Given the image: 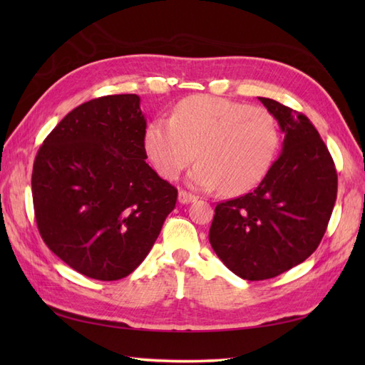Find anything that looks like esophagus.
Returning a JSON list of instances; mask_svg holds the SVG:
<instances>
[{
    "instance_id": "1",
    "label": "esophagus",
    "mask_w": 365,
    "mask_h": 365,
    "mask_svg": "<svg viewBox=\"0 0 365 365\" xmlns=\"http://www.w3.org/2000/svg\"><path fill=\"white\" fill-rule=\"evenodd\" d=\"M197 199V196L191 195V192L185 191V190H180L178 191V202L180 204H190V202H195V200Z\"/></svg>"
}]
</instances>
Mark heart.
Returning a JSON list of instances; mask_svg holds the SVG:
<instances>
[{
  "label": "heart",
  "mask_w": 365,
  "mask_h": 365,
  "mask_svg": "<svg viewBox=\"0 0 365 365\" xmlns=\"http://www.w3.org/2000/svg\"><path fill=\"white\" fill-rule=\"evenodd\" d=\"M145 152L157 173L173 180L199 160L190 182L235 196L257 187L277 150L276 122L260 106L213 96L178 102L170 120L149 123Z\"/></svg>",
  "instance_id": "heart-1"
}]
</instances>
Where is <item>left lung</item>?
<instances>
[{"label":"left lung","instance_id":"left-lung-1","mask_svg":"<svg viewBox=\"0 0 365 365\" xmlns=\"http://www.w3.org/2000/svg\"><path fill=\"white\" fill-rule=\"evenodd\" d=\"M284 133L282 153L252 192L220 202L208 240L232 273L263 281L299 265L319 247L337 197L327 144L304 114L259 97Z\"/></svg>","mask_w":365,"mask_h":365}]
</instances>
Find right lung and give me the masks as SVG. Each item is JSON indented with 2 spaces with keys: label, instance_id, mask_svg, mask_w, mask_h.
Masks as SVG:
<instances>
[{
  "label": "right lung",
  "instance_id": "obj_1",
  "mask_svg": "<svg viewBox=\"0 0 365 365\" xmlns=\"http://www.w3.org/2000/svg\"><path fill=\"white\" fill-rule=\"evenodd\" d=\"M136 94L76 106L38 149L31 187L45 245L78 273L118 281L135 271L174 210L177 188L145 158Z\"/></svg>",
  "mask_w": 365,
  "mask_h": 365
}]
</instances>
